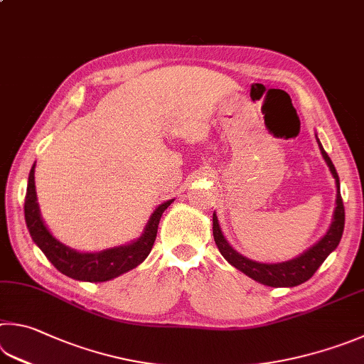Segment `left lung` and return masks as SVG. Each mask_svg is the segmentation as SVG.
<instances>
[{
    "label": "left lung",
    "mask_w": 364,
    "mask_h": 364,
    "mask_svg": "<svg viewBox=\"0 0 364 364\" xmlns=\"http://www.w3.org/2000/svg\"><path fill=\"white\" fill-rule=\"evenodd\" d=\"M316 136V135H315ZM316 143H318V148L321 151L323 159H325L326 165L329 167V171L336 181V207L331 220V226L326 230V234L321 237V239L307 248L304 253L299 256L293 257V259L283 261V262H259L253 261L250 257L240 255L239 251L230 247V243L224 237L220 221H218L216 213H213V237L215 243L220 253L224 256L230 266L239 269L240 272L248 275L250 279L262 283L266 287H274V288H291L297 287L301 283L307 282L310 277H312L316 269H318L323 261L326 259L329 253L338 248L341 237L343 232V224H346V213H343V203L341 197V183H339V175L336 171L334 165L326 154V151L323 149L321 143L318 138H316Z\"/></svg>",
    "instance_id": "left-lung-1"
}]
</instances>
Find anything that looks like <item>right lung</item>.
I'll use <instances>...</instances> for the list:
<instances>
[{"label": "right lung", "instance_id": "add662e5", "mask_svg": "<svg viewBox=\"0 0 364 364\" xmlns=\"http://www.w3.org/2000/svg\"><path fill=\"white\" fill-rule=\"evenodd\" d=\"M175 199L161 203L146 223L143 234L136 240L125 245L107 248L102 251H77L57 240L46 226L39 211L36 186H35V164L28 175V186L25 196V223L30 230L33 242L43 251L46 257L70 279L81 282H108L135 269L151 253L154 245L161 216Z\"/></svg>", "mask_w": 364, "mask_h": 364}]
</instances>
